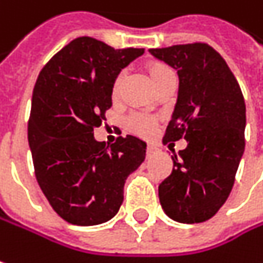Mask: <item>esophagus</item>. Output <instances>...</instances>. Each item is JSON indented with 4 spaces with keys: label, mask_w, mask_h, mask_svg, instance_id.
Instances as JSON below:
<instances>
[{
    "label": "esophagus",
    "mask_w": 263,
    "mask_h": 263,
    "mask_svg": "<svg viewBox=\"0 0 263 263\" xmlns=\"http://www.w3.org/2000/svg\"><path fill=\"white\" fill-rule=\"evenodd\" d=\"M157 153H159V148H157L156 145H151V143H149V145L146 146V156H148V157H151V156H154V154H157Z\"/></svg>",
    "instance_id": "1"
}]
</instances>
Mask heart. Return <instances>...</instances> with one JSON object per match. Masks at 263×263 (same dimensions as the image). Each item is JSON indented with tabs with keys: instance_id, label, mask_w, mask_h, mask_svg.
Here are the masks:
<instances>
[{
	"instance_id": "1",
	"label": "heart",
	"mask_w": 263,
	"mask_h": 263,
	"mask_svg": "<svg viewBox=\"0 0 263 263\" xmlns=\"http://www.w3.org/2000/svg\"><path fill=\"white\" fill-rule=\"evenodd\" d=\"M148 73H149V78L153 81V84H156L157 81L163 79L164 76L167 74H172L174 71L166 66V64H161V63H154L151 64L149 68H148ZM121 82H122V76H117L114 84H112V96L117 97L118 92H120V88H121ZM128 127L135 132V133H139V135H148L153 132L154 128V122L153 120L146 118V117H142V115H133L130 117L128 120Z\"/></svg>"
}]
</instances>
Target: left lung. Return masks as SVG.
I'll use <instances>...</instances> for the list:
<instances>
[{"label":"left lung","instance_id":"1","mask_svg":"<svg viewBox=\"0 0 263 263\" xmlns=\"http://www.w3.org/2000/svg\"><path fill=\"white\" fill-rule=\"evenodd\" d=\"M177 70L178 97L163 142L184 138L174 151L172 174L159 185L166 216L178 223H202L223 206L244 154L246 103L234 73L205 43L149 49Z\"/></svg>","mask_w":263,"mask_h":263}]
</instances>
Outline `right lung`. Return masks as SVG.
Masks as SVG:
<instances>
[{
  "label": "right lung",
  "instance_id": "obj_1",
  "mask_svg": "<svg viewBox=\"0 0 263 263\" xmlns=\"http://www.w3.org/2000/svg\"><path fill=\"white\" fill-rule=\"evenodd\" d=\"M145 49H114L92 37L71 40L40 71L32 91L28 143L35 178L53 211L78 226L110 220L124 184L146 154L132 135L112 146L96 141L112 106V84Z\"/></svg>",
  "mask_w": 263,
  "mask_h": 263
}]
</instances>
